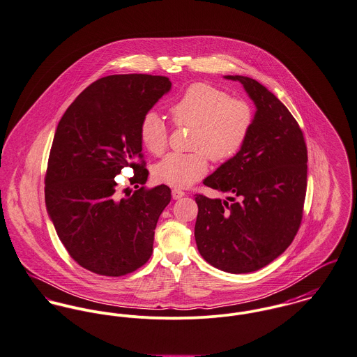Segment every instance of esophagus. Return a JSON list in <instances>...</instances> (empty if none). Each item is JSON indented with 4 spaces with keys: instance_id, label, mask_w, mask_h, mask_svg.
Here are the masks:
<instances>
[{
    "instance_id": "1",
    "label": "esophagus",
    "mask_w": 357,
    "mask_h": 357,
    "mask_svg": "<svg viewBox=\"0 0 357 357\" xmlns=\"http://www.w3.org/2000/svg\"><path fill=\"white\" fill-rule=\"evenodd\" d=\"M172 196H173V199H174V200H178V199H181L183 196H185V192H184V191H181V190L174 188V190H172Z\"/></svg>"
}]
</instances>
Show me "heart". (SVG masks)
Here are the masks:
<instances>
[{"instance_id":"obj_1","label":"heart","mask_w":357,"mask_h":357,"mask_svg":"<svg viewBox=\"0 0 357 357\" xmlns=\"http://www.w3.org/2000/svg\"><path fill=\"white\" fill-rule=\"evenodd\" d=\"M177 126L192 127L190 154H169L153 167V177L170 187L185 188L203 177L208 167L207 155L215 162L233 158L244 146L252 127L251 106L241 99L206 83H195L170 107ZM144 149L161 155L167 147V128L162 117L151 110L139 128Z\"/></svg>"}]
</instances>
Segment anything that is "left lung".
<instances>
[{
	"instance_id": "1",
	"label": "left lung",
	"mask_w": 357,
	"mask_h": 357,
	"mask_svg": "<svg viewBox=\"0 0 357 357\" xmlns=\"http://www.w3.org/2000/svg\"><path fill=\"white\" fill-rule=\"evenodd\" d=\"M240 82L257 112L241 150L203 184L225 200L196 195L195 240L211 266L243 274L278 258L293 241L307 190V146L287 106L257 80Z\"/></svg>"
}]
</instances>
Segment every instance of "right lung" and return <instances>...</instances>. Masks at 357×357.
<instances>
[{"label": "right lung", "mask_w": 357, "mask_h": 357, "mask_svg": "<svg viewBox=\"0 0 357 357\" xmlns=\"http://www.w3.org/2000/svg\"><path fill=\"white\" fill-rule=\"evenodd\" d=\"M170 89L165 76H106L73 100L57 126L45 178L47 214L69 255L99 275H126L153 254L172 191L144 185L139 128ZM126 165L135 172L137 191L121 197L114 177Z\"/></svg>", "instance_id": "1"}]
</instances>
